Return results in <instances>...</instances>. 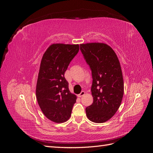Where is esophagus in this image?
Here are the masks:
<instances>
[{"label": "esophagus", "mask_w": 153, "mask_h": 153, "mask_svg": "<svg viewBox=\"0 0 153 153\" xmlns=\"http://www.w3.org/2000/svg\"><path fill=\"white\" fill-rule=\"evenodd\" d=\"M85 93V91H82V92H80V93L79 94H78V98H81V97H82L83 96H84Z\"/></svg>", "instance_id": "34e87169"}]
</instances>
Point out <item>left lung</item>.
<instances>
[{
    "label": "left lung",
    "instance_id": "obj_1",
    "mask_svg": "<svg viewBox=\"0 0 153 153\" xmlns=\"http://www.w3.org/2000/svg\"><path fill=\"white\" fill-rule=\"evenodd\" d=\"M80 48L92 71L93 103L85 108L91 121L103 123L112 118L121 104L124 80L114 50L103 43L80 44Z\"/></svg>",
    "mask_w": 153,
    "mask_h": 153
}]
</instances>
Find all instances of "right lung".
Segmentation results:
<instances>
[{"label": "right lung", "mask_w": 153, "mask_h": 153, "mask_svg": "<svg viewBox=\"0 0 153 153\" xmlns=\"http://www.w3.org/2000/svg\"><path fill=\"white\" fill-rule=\"evenodd\" d=\"M79 51V45L54 43L41 59L36 94L43 114L57 123L66 122L71 114L76 96L69 91L64 73Z\"/></svg>", "instance_id": "add662e5"}]
</instances>
